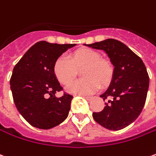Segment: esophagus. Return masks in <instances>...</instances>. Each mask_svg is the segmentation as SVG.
<instances>
[{
    "label": "esophagus",
    "mask_w": 156,
    "mask_h": 156,
    "mask_svg": "<svg viewBox=\"0 0 156 156\" xmlns=\"http://www.w3.org/2000/svg\"><path fill=\"white\" fill-rule=\"evenodd\" d=\"M86 100H88V101H91V100H93L94 96H84Z\"/></svg>",
    "instance_id": "esophagus-1"
}]
</instances>
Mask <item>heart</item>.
<instances>
[{
  "instance_id": "obj_1",
  "label": "heart",
  "mask_w": 156,
  "mask_h": 156,
  "mask_svg": "<svg viewBox=\"0 0 156 156\" xmlns=\"http://www.w3.org/2000/svg\"><path fill=\"white\" fill-rule=\"evenodd\" d=\"M82 69L83 70H81ZM81 70L83 80L72 82L66 88L68 93L85 95L95 92L99 84L106 85L112 76V67L108 61L91 49H79L67 57H59L54 64V73L62 84H68Z\"/></svg>"
}]
</instances>
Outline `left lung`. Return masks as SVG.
Wrapping results in <instances>:
<instances>
[{"label": "left lung", "instance_id": "obj_1", "mask_svg": "<svg viewBox=\"0 0 156 156\" xmlns=\"http://www.w3.org/2000/svg\"><path fill=\"white\" fill-rule=\"evenodd\" d=\"M104 51L113 65L111 83L100 96L108 99L101 112H94V121L110 130H120L133 123L146 101L150 78L141 58L126 44L114 39L84 44Z\"/></svg>", "mask_w": 156, "mask_h": 156}]
</instances>
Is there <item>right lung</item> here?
I'll return each instance as SVG.
<instances>
[{"mask_svg": "<svg viewBox=\"0 0 156 156\" xmlns=\"http://www.w3.org/2000/svg\"><path fill=\"white\" fill-rule=\"evenodd\" d=\"M75 45L37 42L14 67L10 79L14 103L33 127L50 129L68 116L73 97L67 94L59 98L55 96L62 88L54 73V64Z\"/></svg>", "mask_w": 156, "mask_h": 156, "instance_id": "obj_1", "label": "right lung"}]
</instances>
